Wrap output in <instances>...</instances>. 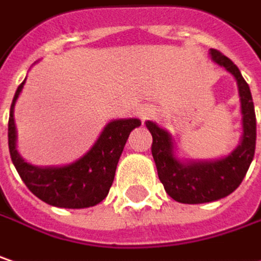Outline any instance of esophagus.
Returning a JSON list of instances; mask_svg holds the SVG:
<instances>
[{"label":"esophagus","mask_w":261,"mask_h":261,"mask_svg":"<svg viewBox=\"0 0 261 261\" xmlns=\"http://www.w3.org/2000/svg\"><path fill=\"white\" fill-rule=\"evenodd\" d=\"M153 114V109H150L149 106H143V108H140V111H139V115L142 119H147L149 116H152Z\"/></svg>","instance_id":"34e87169"}]
</instances>
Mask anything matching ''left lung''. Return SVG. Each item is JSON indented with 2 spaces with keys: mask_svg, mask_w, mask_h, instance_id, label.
<instances>
[{
  "mask_svg": "<svg viewBox=\"0 0 261 261\" xmlns=\"http://www.w3.org/2000/svg\"><path fill=\"white\" fill-rule=\"evenodd\" d=\"M210 54L216 63L237 78L244 115V136L241 145L229 156L219 161L180 164L173 156V145L168 133L150 121L146 122L153 139L152 156L156 164L158 177L165 192L174 201L183 204H204L230 195L247 174L255 150V112L250 87L229 57L216 48H211Z\"/></svg>",
  "mask_w": 261,
  "mask_h": 261,
  "instance_id": "8db88e82",
  "label": "left lung"
}]
</instances>
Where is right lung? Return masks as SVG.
Segmentation results:
<instances>
[{
    "label": "right lung",
    "instance_id": "add662e5",
    "mask_svg": "<svg viewBox=\"0 0 261 261\" xmlns=\"http://www.w3.org/2000/svg\"><path fill=\"white\" fill-rule=\"evenodd\" d=\"M24 81L17 87L8 118V149L26 188L41 201L62 208H87L101 202L114 183L115 170L125 142L139 119H118L106 125L96 145L81 160L66 167L38 168L24 162L16 150L14 103Z\"/></svg>",
    "mask_w": 261,
    "mask_h": 261
}]
</instances>
